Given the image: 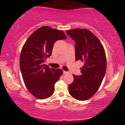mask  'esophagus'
Here are the masks:
<instances>
[{"mask_svg": "<svg viewBox=\"0 0 125 125\" xmlns=\"http://www.w3.org/2000/svg\"><path fill=\"white\" fill-rule=\"evenodd\" d=\"M66 73H67V72L63 71V74H66Z\"/></svg>", "mask_w": 125, "mask_h": 125, "instance_id": "esophagus-1", "label": "esophagus"}]
</instances>
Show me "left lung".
Segmentation results:
<instances>
[{"label": "left lung", "instance_id": "obj_1", "mask_svg": "<svg viewBox=\"0 0 125 125\" xmlns=\"http://www.w3.org/2000/svg\"><path fill=\"white\" fill-rule=\"evenodd\" d=\"M67 34L75 42L76 61L81 60V75H73L69 84V92L79 100H86L96 93L106 70V58L103 45L98 38L85 29L67 30Z\"/></svg>", "mask_w": 125, "mask_h": 125}]
</instances>
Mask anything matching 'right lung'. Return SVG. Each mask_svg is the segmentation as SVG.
<instances>
[{
	"instance_id": "add662e5",
	"label": "right lung",
	"mask_w": 125,
	"mask_h": 125,
	"mask_svg": "<svg viewBox=\"0 0 125 125\" xmlns=\"http://www.w3.org/2000/svg\"><path fill=\"white\" fill-rule=\"evenodd\" d=\"M66 39L63 31L45 26L34 31L21 49L20 67L23 79L29 91L36 98L44 99L53 94L54 84L63 71L49 68L44 62L51 56L55 42Z\"/></svg>"
}]
</instances>
